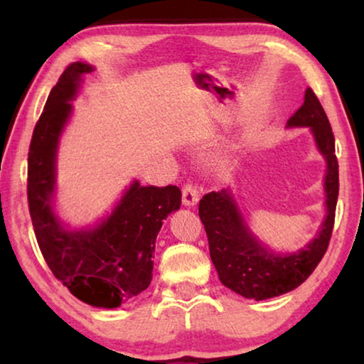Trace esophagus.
Instances as JSON below:
<instances>
[{"instance_id":"34e87169","label":"esophagus","mask_w":364,"mask_h":364,"mask_svg":"<svg viewBox=\"0 0 364 364\" xmlns=\"http://www.w3.org/2000/svg\"><path fill=\"white\" fill-rule=\"evenodd\" d=\"M198 198H200V196H198V191L193 186H191V183H187L186 187H183L182 191V203L186 207H193L197 205Z\"/></svg>"}]
</instances>
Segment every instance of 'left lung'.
<instances>
[{
	"label": "left lung",
	"instance_id": "obj_1",
	"mask_svg": "<svg viewBox=\"0 0 364 364\" xmlns=\"http://www.w3.org/2000/svg\"><path fill=\"white\" fill-rule=\"evenodd\" d=\"M310 129L318 152L325 159L323 177L325 218L316 237L293 252H275L248 227L230 188L210 192L198 203L208 248L218 278L227 288L248 300H268L300 287L325 255L335 223L338 200V161L335 136L320 101L310 87L301 107L288 119L287 129Z\"/></svg>",
	"mask_w": 364,
	"mask_h": 364
}]
</instances>
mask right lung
Returning <instances> with one entry per match:
<instances>
[{
    "instance_id": "right-lung-1",
    "label": "right lung",
    "mask_w": 364,
    "mask_h": 364,
    "mask_svg": "<svg viewBox=\"0 0 364 364\" xmlns=\"http://www.w3.org/2000/svg\"><path fill=\"white\" fill-rule=\"evenodd\" d=\"M92 71L87 63L69 64L49 92L29 146L28 202L54 277L77 300L111 310L151 285L157 233L164 218L181 208L182 193L176 186L146 187L134 178L112 210L94 223L73 227L58 215L59 144L84 76Z\"/></svg>"
}]
</instances>
